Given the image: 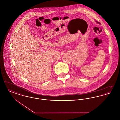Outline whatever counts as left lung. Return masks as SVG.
<instances>
[{
	"label": "left lung",
	"mask_w": 120,
	"mask_h": 120,
	"mask_svg": "<svg viewBox=\"0 0 120 120\" xmlns=\"http://www.w3.org/2000/svg\"><path fill=\"white\" fill-rule=\"evenodd\" d=\"M98 23H99V22H98Z\"/></svg>",
	"instance_id": "8db88e82"
}]
</instances>
